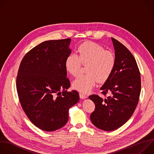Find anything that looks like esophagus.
Instances as JSON below:
<instances>
[{"label": "esophagus", "mask_w": 154, "mask_h": 154, "mask_svg": "<svg viewBox=\"0 0 154 154\" xmlns=\"http://www.w3.org/2000/svg\"><path fill=\"white\" fill-rule=\"evenodd\" d=\"M79 96H80V97L82 99H84L85 98H87V96L85 95V94H83L82 93H80L79 94Z\"/></svg>", "instance_id": "34e87169"}]
</instances>
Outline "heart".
Wrapping results in <instances>:
<instances>
[{
  "label": "heart",
  "instance_id": "heart-1",
  "mask_svg": "<svg viewBox=\"0 0 154 154\" xmlns=\"http://www.w3.org/2000/svg\"><path fill=\"white\" fill-rule=\"evenodd\" d=\"M82 63L86 64V74L80 75L73 82L74 88L83 93H88L97 80L104 83L110 77L115 66V57L109 51L93 42H86L77 49V55L70 54L65 60V68L68 73L77 76Z\"/></svg>",
  "mask_w": 154,
  "mask_h": 154
}]
</instances>
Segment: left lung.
I'll use <instances>...</instances> for the list:
<instances>
[{
    "mask_svg": "<svg viewBox=\"0 0 154 154\" xmlns=\"http://www.w3.org/2000/svg\"><path fill=\"white\" fill-rule=\"evenodd\" d=\"M115 66L112 74L100 88L102 93L111 96L102 99L89 97L96 105L91 113L92 123L99 129L112 131L124 125L132 116L141 92V77L137 61L122 44L112 38Z\"/></svg>",
    "mask_w": 154,
    "mask_h": 154,
    "instance_id": "left-lung-1",
    "label": "left lung"
}]
</instances>
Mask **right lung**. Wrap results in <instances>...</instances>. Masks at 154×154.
Returning a JSON list of instances; mask_svg holds the SVG:
<instances>
[{"mask_svg":"<svg viewBox=\"0 0 154 154\" xmlns=\"http://www.w3.org/2000/svg\"><path fill=\"white\" fill-rule=\"evenodd\" d=\"M71 41H44L30 51L19 66L16 88L21 106L42 130L63 127L68 121L69 109L80 99L77 91H67L71 84L65 60L71 53Z\"/></svg>","mask_w":154,"mask_h":154,"instance_id":"obj_1","label":"right lung"}]
</instances>
